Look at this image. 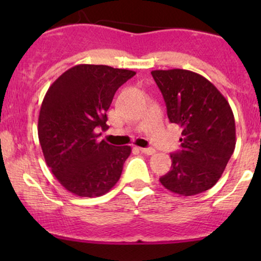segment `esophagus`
Returning a JSON list of instances; mask_svg holds the SVG:
<instances>
[{"instance_id": "obj_1", "label": "esophagus", "mask_w": 261, "mask_h": 261, "mask_svg": "<svg viewBox=\"0 0 261 261\" xmlns=\"http://www.w3.org/2000/svg\"><path fill=\"white\" fill-rule=\"evenodd\" d=\"M141 152H142L143 154H147V155H152V154H154L155 153V151H154V148H139Z\"/></svg>"}]
</instances>
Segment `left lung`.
I'll return each mask as SVG.
<instances>
[{"label": "left lung", "mask_w": 261, "mask_h": 261, "mask_svg": "<svg viewBox=\"0 0 261 261\" xmlns=\"http://www.w3.org/2000/svg\"><path fill=\"white\" fill-rule=\"evenodd\" d=\"M170 122L181 131V149L160 179L174 194L191 196L214 187L236 147V122L228 100L207 79L193 71L154 70Z\"/></svg>", "instance_id": "1"}]
</instances>
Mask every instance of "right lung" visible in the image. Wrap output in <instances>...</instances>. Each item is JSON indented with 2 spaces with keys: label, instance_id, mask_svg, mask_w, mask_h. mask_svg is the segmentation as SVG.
Wrapping results in <instances>:
<instances>
[{
  "label": "right lung",
  "instance_id": "obj_1",
  "mask_svg": "<svg viewBox=\"0 0 261 261\" xmlns=\"http://www.w3.org/2000/svg\"><path fill=\"white\" fill-rule=\"evenodd\" d=\"M136 72L106 65L71 67L47 89L38 136L47 167L66 190L82 197L101 196L120 179L130 146L98 141L107 130L114 94Z\"/></svg>",
  "mask_w": 261,
  "mask_h": 261
}]
</instances>
